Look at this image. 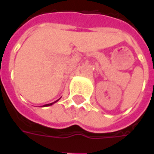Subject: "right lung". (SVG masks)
I'll use <instances>...</instances> for the list:
<instances>
[{
	"label": "right lung",
	"mask_w": 154,
	"mask_h": 154,
	"mask_svg": "<svg viewBox=\"0 0 154 154\" xmlns=\"http://www.w3.org/2000/svg\"><path fill=\"white\" fill-rule=\"evenodd\" d=\"M59 100H60V99H59ZM55 100V101H54V102H52V103H50V104H47V105H44V106H52V105H53V104L56 103V102H57V101H58V100Z\"/></svg>",
	"instance_id": "add662e5"
}]
</instances>
